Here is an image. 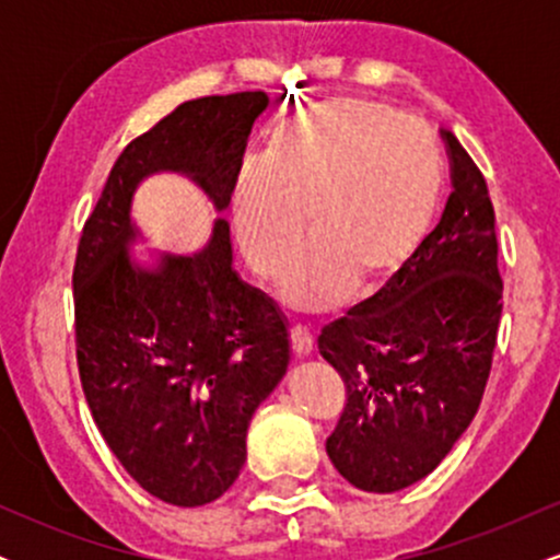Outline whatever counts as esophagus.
<instances>
[{
	"instance_id": "34e87169",
	"label": "esophagus",
	"mask_w": 560,
	"mask_h": 560,
	"mask_svg": "<svg viewBox=\"0 0 560 560\" xmlns=\"http://www.w3.org/2000/svg\"><path fill=\"white\" fill-rule=\"evenodd\" d=\"M289 337H292V350L294 355L305 358L313 352V334L305 329V326H292V331H289Z\"/></svg>"
}]
</instances>
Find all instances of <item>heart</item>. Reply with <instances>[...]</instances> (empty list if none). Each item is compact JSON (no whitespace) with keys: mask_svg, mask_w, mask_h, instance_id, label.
<instances>
[{"mask_svg":"<svg viewBox=\"0 0 560 560\" xmlns=\"http://www.w3.org/2000/svg\"><path fill=\"white\" fill-rule=\"evenodd\" d=\"M432 133L365 102H324L279 120L260 160L234 178L231 213L242 255L262 281L287 279L298 311H329L352 279L374 287L400 271L432 229L442 197Z\"/></svg>","mask_w":560,"mask_h":560,"instance_id":"heart-1","label":"heart"}]
</instances>
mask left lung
Segmentation results:
<instances>
[{
  "label": "left lung",
  "mask_w": 560,
  "mask_h": 560,
  "mask_svg": "<svg viewBox=\"0 0 560 560\" xmlns=\"http://www.w3.org/2000/svg\"><path fill=\"white\" fill-rule=\"evenodd\" d=\"M453 195L432 234L374 298L324 326L320 355L347 402L326 440L334 468L365 492L432 474L477 416L503 313L487 182L442 128Z\"/></svg>",
  "instance_id": "1"
}]
</instances>
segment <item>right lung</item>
Here are the masks:
<instances>
[{
	"mask_svg": "<svg viewBox=\"0 0 560 560\" xmlns=\"http://www.w3.org/2000/svg\"><path fill=\"white\" fill-rule=\"evenodd\" d=\"M266 105V92L199 96L133 139L75 253V358L89 410L120 466L171 505L213 503L240 477L253 413L287 374L289 331L279 307L231 268L223 218L202 253L137 266L131 199L141 178L173 171L226 210Z\"/></svg>",
	"mask_w": 560,
	"mask_h": 560,
	"instance_id": "add662e5",
	"label": "right lung"
}]
</instances>
